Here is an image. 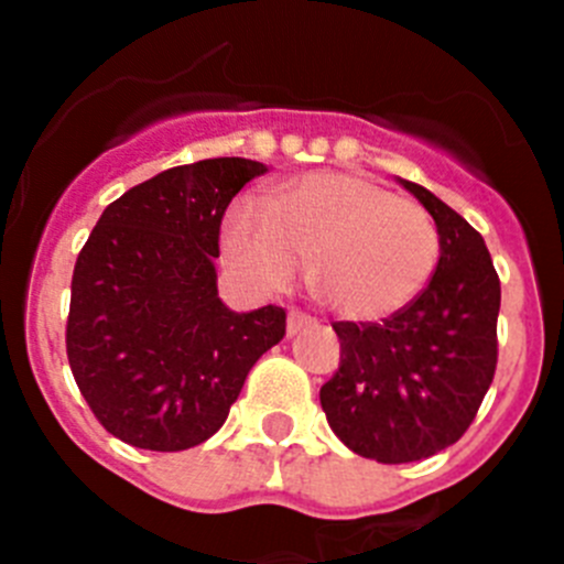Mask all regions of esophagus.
<instances>
[{
    "instance_id": "esophagus-1",
    "label": "esophagus",
    "mask_w": 564,
    "mask_h": 564,
    "mask_svg": "<svg viewBox=\"0 0 564 564\" xmlns=\"http://www.w3.org/2000/svg\"><path fill=\"white\" fill-rule=\"evenodd\" d=\"M313 322H316V318L307 316V313L291 311V313H288V336H296V333H302L305 327H311Z\"/></svg>"
}]
</instances>
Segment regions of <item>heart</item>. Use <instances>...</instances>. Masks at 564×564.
Here are the masks:
<instances>
[{
  "instance_id": "1",
  "label": "heart",
  "mask_w": 564,
  "mask_h": 564,
  "mask_svg": "<svg viewBox=\"0 0 564 564\" xmlns=\"http://www.w3.org/2000/svg\"><path fill=\"white\" fill-rule=\"evenodd\" d=\"M223 253L253 291L293 285L313 259L316 296L350 322H381L426 291L441 257L432 214L361 174L316 169L282 183L276 200L239 197Z\"/></svg>"
}]
</instances>
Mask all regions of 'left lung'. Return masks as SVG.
Listing matches in <instances>:
<instances>
[{
  "mask_svg": "<svg viewBox=\"0 0 564 564\" xmlns=\"http://www.w3.org/2000/svg\"><path fill=\"white\" fill-rule=\"evenodd\" d=\"M435 220L430 285L383 322H336L341 361L322 387L338 441L378 463H412L460 441L497 367L500 279L480 234L430 188L401 181Z\"/></svg>",
  "mask_w": 564,
  "mask_h": 564,
  "instance_id": "left-lung-1",
  "label": "left lung"
}]
</instances>
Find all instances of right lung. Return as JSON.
Here are the masks:
<instances>
[{"label":"right lung","instance_id":"obj_1","mask_svg":"<svg viewBox=\"0 0 564 564\" xmlns=\"http://www.w3.org/2000/svg\"><path fill=\"white\" fill-rule=\"evenodd\" d=\"M265 163L212 158L154 174L104 208L73 271L67 358L118 441L181 452L226 423L248 372L285 336V311L217 296L220 223Z\"/></svg>","mask_w":564,"mask_h":564}]
</instances>
